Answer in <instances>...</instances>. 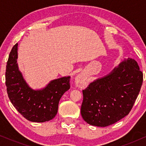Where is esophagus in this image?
<instances>
[{"label": "esophagus", "instance_id": "obj_1", "mask_svg": "<svg viewBox=\"0 0 146 146\" xmlns=\"http://www.w3.org/2000/svg\"><path fill=\"white\" fill-rule=\"evenodd\" d=\"M75 82H76V84L77 85L81 86L84 83V79L83 76L81 74H80L78 75L76 78Z\"/></svg>", "mask_w": 146, "mask_h": 146}]
</instances>
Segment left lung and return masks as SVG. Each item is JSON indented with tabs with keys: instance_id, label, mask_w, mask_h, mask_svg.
Wrapping results in <instances>:
<instances>
[{
	"instance_id": "obj_1",
	"label": "left lung",
	"mask_w": 146,
	"mask_h": 146,
	"mask_svg": "<svg viewBox=\"0 0 146 146\" xmlns=\"http://www.w3.org/2000/svg\"><path fill=\"white\" fill-rule=\"evenodd\" d=\"M143 82L137 62L128 58L110 73L82 90L81 115L90 125L106 127L120 120L131 111Z\"/></svg>"
}]
</instances>
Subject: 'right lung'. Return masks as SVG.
<instances>
[{
    "mask_svg": "<svg viewBox=\"0 0 146 146\" xmlns=\"http://www.w3.org/2000/svg\"><path fill=\"white\" fill-rule=\"evenodd\" d=\"M18 43L10 52L6 68V86L11 103L24 117L33 122H44L56 115L61 97L70 88V76L53 80L46 87L34 90L19 70Z\"/></svg>",
    "mask_w": 146,
    "mask_h": 146,
    "instance_id": "right-lung-1",
    "label": "right lung"
}]
</instances>
